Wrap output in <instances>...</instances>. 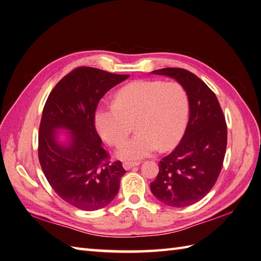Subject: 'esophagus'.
Wrapping results in <instances>:
<instances>
[{"mask_svg":"<svg viewBox=\"0 0 261 261\" xmlns=\"http://www.w3.org/2000/svg\"><path fill=\"white\" fill-rule=\"evenodd\" d=\"M139 164H140L139 162H128V161H126V162L123 163V168L125 170H130L133 168L137 167V165H139Z\"/></svg>","mask_w":261,"mask_h":261,"instance_id":"34e87169","label":"esophagus"}]
</instances>
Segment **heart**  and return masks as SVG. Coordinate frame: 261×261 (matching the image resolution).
Returning a JSON list of instances; mask_svg holds the SVG:
<instances>
[{
	"mask_svg": "<svg viewBox=\"0 0 261 261\" xmlns=\"http://www.w3.org/2000/svg\"><path fill=\"white\" fill-rule=\"evenodd\" d=\"M188 114V94L179 83L137 81L115 93L114 105L96 110L94 125L106 143L117 146L136 122L139 133L117 148L116 155L140 160L159 147H175L185 133Z\"/></svg>",
	"mask_w": 261,
	"mask_h": 261,
	"instance_id": "b5f03b06",
	"label": "heart"
}]
</instances>
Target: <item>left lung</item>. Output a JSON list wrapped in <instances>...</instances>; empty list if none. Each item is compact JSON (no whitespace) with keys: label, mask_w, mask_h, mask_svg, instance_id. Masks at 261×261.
<instances>
[{"label":"left lung","mask_w":261,"mask_h":261,"mask_svg":"<svg viewBox=\"0 0 261 261\" xmlns=\"http://www.w3.org/2000/svg\"><path fill=\"white\" fill-rule=\"evenodd\" d=\"M151 73L171 77L184 87L189 120L180 143L160 161L150 189L167 206L187 207L201 200L219 177L227 143L225 117L216 94L193 73L171 67Z\"/></svg>","instance_id":"1"}]
</instances>
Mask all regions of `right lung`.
Returning a JSON list of instances; mask_svg holds the SVG:
<instances>
[{
  "mask_svg": "<svg viewBox=\"0 0 261 261\" xmlns=\"http://www.w3.org/2000/svg\"><path fill=\"white\" fill-rule=\"evenodd\" d=\"M129 75L78 67L58 83L43 108L39 127V161L50 185L72 206L94 211L111 202L126 171L110 163L94 127L100 99ZM60 131H66L60 140Z\"/></svg>",
  "mask_w": 261,
  "mask_h": 261,
  "instance_id": "obj_1",
  "label": "right lung"
}]
</instances>
